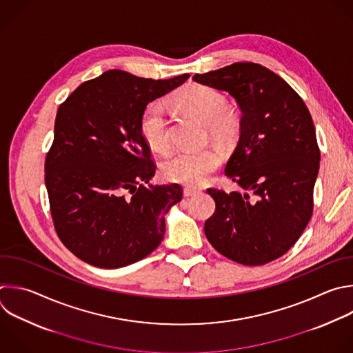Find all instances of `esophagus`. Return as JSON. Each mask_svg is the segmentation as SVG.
Here are the masks:
<instances>
[{
  "label": "esophagus",
  "mask_w": 353,
  "mask_h": 353,
  "mask_svg": "<svg viewBox=\"0 0 353 353\" xmlns=\"http://www.w3.org/2000/svg\"><path fill=\"white\" fill-rule=\"evenodd\" d=\"M198 192H199L198 190H195V188H190V187H185V188L183 190L184 196H192V195H195V194H198Z\"/></svg>",
  "instance_id": "34e87169"
}]
</instances>
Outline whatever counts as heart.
Returning a JSON list of instances; mask_svg holds the SVG:
<instances>
[{"label":"heart","mask_w":353,"mask_h":353,"mask_svg":"<svg viewBox=\"0 0 353 353\" xmlns=\"http://www.w3.org/2000/svg\"><path fill=\"white\" fill-rule=\"evenodd\" d=\"M170 102L183 113L206 125V129L219 145L231 147L241 134L243 119L237 109L227 105L225 97L203 84H188L172 95ZM140 133L145 144L158 154L169 151V134L165 109L152 102L145 106L140 117ZM221 162V155L214 148L201 151H181L162 165V176L187 187H199Z\"/></svg>","instance_id":"obj_1"}]
</instances>
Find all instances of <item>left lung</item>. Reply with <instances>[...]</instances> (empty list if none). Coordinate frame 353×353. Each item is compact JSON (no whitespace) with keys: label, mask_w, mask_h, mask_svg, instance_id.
<instances>
[{"label":"left lung","mask_w":353,"mask_h":353,"mask_svg":"<svg viewBox=\"0 0 353 353\" xmlns=\"http://www.w3.org/2000/svg\"><path fill=\"white\" fill-rule=\"evenodd\" d=\"M192 80L227 91L243 112L224 173L244 194L208 188L216 209L205 236L234 262L269 263L294 247L313 212L320 150L310 112L284 79L259 63L236 62Z\"/></svg>","instance_id":"obj_1"}]
</instances>
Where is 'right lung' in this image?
I'll return each mask as SVG.
<instances>
[{"label":"right lung","instance_id":"obj_1","mask_svg":"<svg viewBox=\"0 0 353 353\" xmlns=\"http://www.w3.org/2000/svg\"><path fill=\"white\" fill-rule=\"evenodd\" d=\"M188 77L152 80L112 69L59 105L46 187L59 240L85 263L123 268L162 243L165 214L181 201L183 188L145 185L157 166L140 117L150 102Z\"/></svg>","mask_w":353,"mask_h":353}]
</instances>
